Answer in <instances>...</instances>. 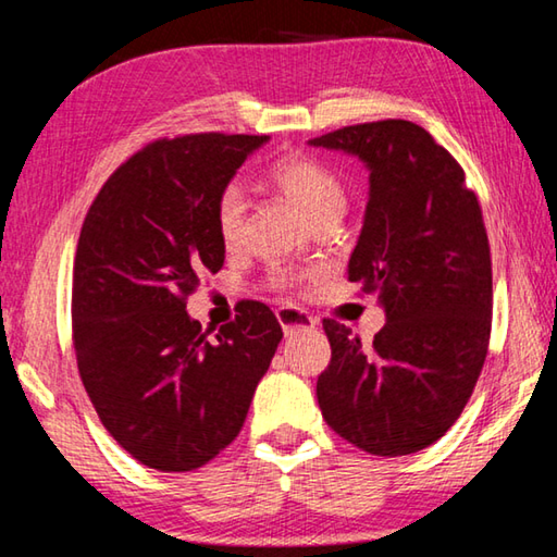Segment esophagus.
Instances as JSON below:
<instances>
[{
	"label": "esophagus",
	"instance_id": "1",
	"mask_svg": "<svg viewBox=\"0 0 557 557\" xmlns=\"http://www.w3.org/2000/svg\"><path fill=\"white\" fill-rule=\"evenodd\" d=\"M277 319L282 324V332H285L287 336L297 334V332H309V329L317 326V319L312 314H307L305 309H299V307H280Z\"/></svg>",
	"mask_w": 557,
	"mask_h": 557
}]
</instances>
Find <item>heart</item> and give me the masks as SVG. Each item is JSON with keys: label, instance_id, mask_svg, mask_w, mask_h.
Returning <instances> with one entry per match:
<instances>
[{"label": "heart", "instance_id": "heart-1", "mask_svg": "<svg viewBox=\"0 0 557 557\" xmlns=\"http://www.w3.org/2000/svg\"><path fill=\"white\" fill-rule=\"evenodd\" d=\"M270 178L282 194H287L314 225L326 219H342L346 211V188L332 169L312 157H285L270 166ZM245 228V194L238 184H228L215 201V231L225 248H238ZM277 287H295L299 277L277 272L272 277Z\"/></svg>", "mask_w": 557, "mask_h": 557}]
</instances>
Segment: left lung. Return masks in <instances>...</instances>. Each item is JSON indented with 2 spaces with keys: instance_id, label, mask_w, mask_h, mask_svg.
<instances>
[{
  "instance_id": "obj_1",
  "label": "left lung",
  "mask_w": 557,
  "mask_h": 557,
  "mask_svg": "<svg viewBox=\"0 0 557 557\" xmlns=\"http://www.w3.org/2000/svg\"><path fill=\"white\" fill-rule=\"evenodd\" d=\"M309 145L369 166L348 280L385 309L371 346L324 319L332 361L317 381L319 408L354 447L412 455L455 425L486 361L494 292L482 206L457 159L414 122H363Z\"/></svg>"
}]
</instances>
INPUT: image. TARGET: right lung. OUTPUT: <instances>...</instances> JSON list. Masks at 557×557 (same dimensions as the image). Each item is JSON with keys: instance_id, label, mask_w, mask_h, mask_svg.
Here are the masks:
<instances>
[{"instance_id": "1", "label": "right lung", "mask_w": 557, "mask_h": 557, "mask_svg": "<svg viewBox=\"0 0 557 557\" xmlns=\"http://www.w3.org/2000/svg\"><path fill=\"white\" fill-rule=\"evenodd\" d=\"M268 135L157 139L120 164L83 221L73 265V348L106 430L159 471H191L238 437L282 326L245 301L215 342L186 314L225 245L215 201Z\"/></svg>"}]
</instances>
